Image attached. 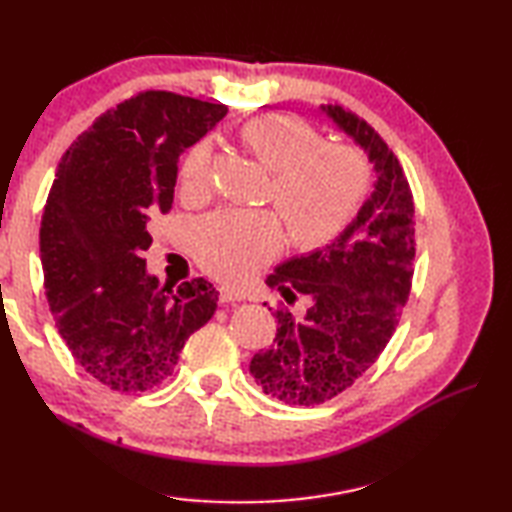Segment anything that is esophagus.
Returning a JSON list of instances; mask_svg holds the SVG:
<instances>
[{"label": "esophagus", "mask_w": 512, "mask_h": 512, "mask_svg": "<svg viewBox=\"0 0 512 512\" xmlns=\"http://www.w3.org/2000/svg\"><path fill=\"white\" fill-rule=\"evenodd\" d=\"M219 298H221V302H241L246 296L241 291L232 289V287H221L219 289Z\"/></svg>", "instance_id": "34e87169"}]
</instances>
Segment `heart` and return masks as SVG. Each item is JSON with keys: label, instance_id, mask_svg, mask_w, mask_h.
Wrapping results in <instances>:
<instances>
[{"label": "heart", "instance_id": "b5f03b06", "mask_svg": "<svg viewBox=\"0 0 512 512\" xmlns=\"http://www.w3.org/2000/svg\"><path fill=\"white\" fill-rule=\"evenodd\" d=\"M241 142L273 171L268 203L287 223L291 241L314 250L336 239L357 219L370 189V167L357 146L325 142L309 121L287 112L250 119ZM180 194L205 201L214 187V153L207 142L189 146L178 169ZM284 224L275 212L221 210L194 230V255L207 273L241 282L282 253Z\"/></svg>", "mask_w": 512, "mask_h": 512}]
</instances>
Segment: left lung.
I'll return each instance as SVG.
<instances>
[{"label": "left lung", "mask_w": 512, "mask_h": 512, "mask_svg": "<svg viewBox=\"0 0 512 512\" xmlns=\"http://www.w3.org/2000/svg\"><path fill=\"white\" fill-rule=\"evenodd\" d=\"M323 110L368 153L377 185L332 244L266 277L287 302L311 300L305 318L277 307L273 345L250 361L264 393L293 406L329 402L379 359L413 280L415 207L400 160L366 119L339 103Z\"/></svg>", "instance_id": "1"}]
</instances>
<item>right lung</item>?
<instances>
[{
    "label": "right lung",
    "instance_id": "add662e5",
    "mask_svg": "<svg viewBox=\"0 0 512 512\" xmlns=\"http://www.w3.org/2000/svg\"><path fill=\"white\" fill-rule=\"evenodd\" d=\"M225 112L146 90L94 119L58 164L40 223L47 302L72 357L112 391L160 386L214 316L210 282L160 289L142 253L146 221L171 210L178 158Z\"/></svg>",
    "mask_w": 512,
    "mask_h": 512
}]
</instances>
